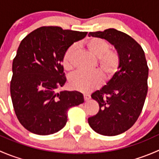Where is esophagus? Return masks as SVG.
<instances>
[{
	"label": "esophagus",
	"instance_id": "obj_1",
	"mask_svg": "<svg viewBox=\"0 0 159 159\" xmlns=\"http://www.w3.org/2000/svg\"><path fill=\"white\" fill-rule=\"evenodd\" d=\"M84 101H85V102H88V101L91 98V96H90L89 94H84Z\"/></svg>",
	"mask_w": 159,
	"mask_h": 159
}]
</instances>
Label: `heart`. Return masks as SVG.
Instances as JSON below:
<instances>
[{"instance_id": "b5f03b06", "label": "heart", "mask_w": 159, "mask_h": 159, "mask_svg": "<svg viewBox=\"0 0 159 159\" xmlns=\"http://www.w3.org/2000/svg\"><path fill=\"white\" fill-rule=\"evenodd\" d=\"M88 51L98 58V67L104 80L110 81L117 73L120 66V57L118 52L110 50V44L105 40L99 38H91L85 42ZM75 45L68 48L63 57V66L65 69L72 68V58L75 54ZM102 82V76L98 71L84 72L78 70L72 74L69 78V85L71 89L81 91L89 92L97 89Z\"/></svg>"}]
</instances>
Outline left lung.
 Wrapping results in <instances>:
<instances>
[{"label":"left lung","mask_w":159,"mask_h":159,"mask_svg":"<svg viewBox=\"0 0 159 159\" xmlns=\"http://www.w3.org/2000/svg\"><path fill=\"white\" fill-rule=\"evenodd\" d=\"M89 36L105 39L113 45L119 54L120 66L106 85L91 94L99 111L88 121L98 134L118 135L135 123L143 108L148 77L145 52L131 37L114 28L90 32Z\"/></svg>","instance_id":"8db88e82"}]
</instances>
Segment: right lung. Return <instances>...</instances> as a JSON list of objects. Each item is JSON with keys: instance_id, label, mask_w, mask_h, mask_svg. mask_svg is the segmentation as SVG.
I'll return each instance as SVG.
<instances>
[{"instance_id": "1", "label": "right lung", "mask_w": 159, "mask_h": 159, "mask_svg": "<svg viewBox=\"0 0 159 159\" xmlns=\"http://www.w3.org/2000/svg\"><path fill=\"white\" fill-rule=\"evenodd\" d=\"M87 34L41 27L20 42L12 64L11 96L17 119L30 132H57L66 125L68 110L84 102L79 91L55 90L66 82L61 65L65 52Z\"/></svg>"}]
</instances>
